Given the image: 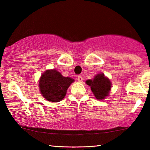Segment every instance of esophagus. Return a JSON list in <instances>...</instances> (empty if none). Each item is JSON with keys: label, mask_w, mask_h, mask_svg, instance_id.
<instances>
[{"label": "esophagus", "mask_w": 150, "mask_h": 150, "mask_svg": "<svg viewBox=\"0 0 150 150\" xmlns=\"http://www.w3.org/2000/svg\"><path fill=\"white\" fill-rule=\"evenodd\" d=\"M77 80H78V81L79 82H80V83H81L83 81V77H81V75H79L78 77H77Z\"/></svg>", "instance_id": "esophagus-1"}]
</instances>
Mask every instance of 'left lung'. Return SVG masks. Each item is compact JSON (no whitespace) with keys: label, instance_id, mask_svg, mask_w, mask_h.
Masks as SVG:
<instances>
[{"label":"left lung","instance_id":"8db88e82","mask_svg":"<svg viewBox=\"0 0 150 150\" xmlns=\"http://www.w3.org/2000/svg\"><path fill=\"white\" fill-rule=\"evenodd\" d=\"M86 83L90 86L91 91L98 100H103L107 96L111 88L110 80L105 77L104 74L96 75L93 80H87Z\"/></svg>","mask_w":150,"mask_h":150}]
</instances>
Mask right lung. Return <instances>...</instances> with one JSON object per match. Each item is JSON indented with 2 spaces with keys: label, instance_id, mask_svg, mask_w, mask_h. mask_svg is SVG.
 <instances>
[{
  "label": "right lung",
  "instance_id": "1",
  "mask_svg": "<svg viewBox=\"0 0 150 150\" xmlns=\"http://www.w3.org/2000/svg\"><path fill=\"white\" fill-rule=\"evenodd\" d=\"M73 81L74 79L63 77L56 70H47L39 81L40 92L48 101L59 102L65 97L68 87Z\"/></svg>",
  "mask_w": 150,
  "mask_h": 150
}]
</instances>
